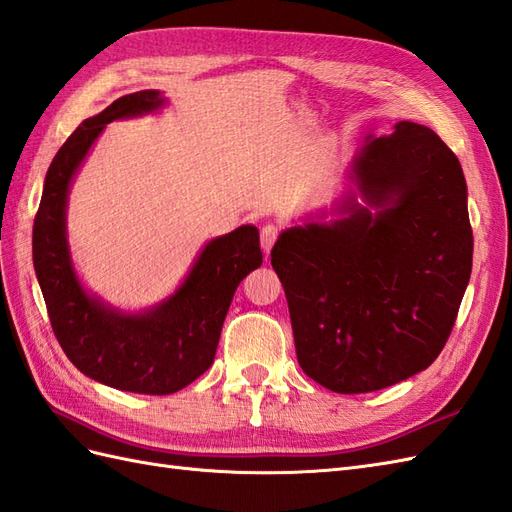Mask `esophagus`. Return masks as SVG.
<instances>
[{
    "label": "esophagus",
    "instance_id": "1",
    "mask_svg": "<svg viewBox=\"0 0 512 512\" xmlns=\"http://www.w3.org/2000/svg\"><path fill=\"white\" fill-rule=\"evenodd\" d=\"M279 238V227L272 225V222H266L264 227H261V248H264V253L268 255L270 248L274 246Z\"/></svg>",
    "mask_w": 512,
    "mask_h": 512
}]
</instances>
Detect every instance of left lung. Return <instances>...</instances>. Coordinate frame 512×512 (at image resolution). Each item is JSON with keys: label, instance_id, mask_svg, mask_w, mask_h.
<instances>
[{"label": "left lung", "instance_id": "obj_1", "mask_svg": "<svg viewBox=\"0 0 512 512\" xmlns=\"http://www.w3.org/2000/svg\"><path fill=\"white\" fill-rule=\"evenodd\" d=\"M355 173L376 216L348 203V218L287 229L270 253L300 368L335 393L391 387L439 357L474 253L463 168L435 131L400 121Z\"/></svg>", "mask_w": 512, "mask_h": 512}]
</instances>
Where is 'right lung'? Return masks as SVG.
Listing matches in <instances>:
<instances>
[{"label":"right lung","instance_id":"add662e5","mask_svg":"<svg viewBox=\"0 0 512 512\" xmlns=\"http://www.w3.org/2000/svg\"><path fill=\"white\" fill-rule=\"evenodd\" d=\"M162 101L157 90L125 95L73 131L47 170L32 233L34 270L64 355L103 385L149 396L175 393L209 370L235 290L264 261L259 231L244 225L209 242L179 290L149 313L123 316L84 292L64 233L69 183L103 127Z\"/></svg>","mask_w":512,"mask_h":512}]
</instances>
